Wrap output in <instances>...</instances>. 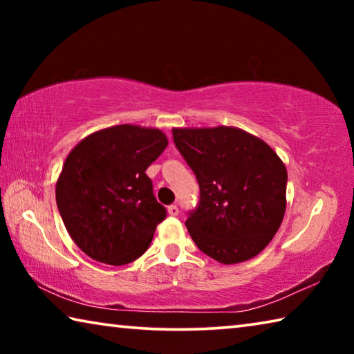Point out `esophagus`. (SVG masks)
<instances>
[{
	"instance_id": "34e87169",
	"label": "esophagus",
	"mask_w": 354,
	"mask_h": 354,
	"mask_svg": "<svg viewBox=\"0 0 354 354\" xmlns=\"http://www.w3.org/2000/svg\"><path fill=\"white\" fill-rule=\"evenodd\" d=\"M167 211H169V215H171V217H176V215L179 214V209H178L176 205L169 206V209H167Z\"/></svg>"
}]
</instances>
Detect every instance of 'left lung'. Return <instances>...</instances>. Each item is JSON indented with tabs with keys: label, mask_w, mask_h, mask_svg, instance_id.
I'll list each match as a JSON object with an SVG mask.
<instances>
[{
	"label": "left lung",
	"mask_w": 354,
	"mask_h": 354,
	"mask_svg": "<svg viewBox=\"0 0 354 354\" xmlns=\"http://www.w3.org/2000/svg\"><path fill=\"white\" fill-rule=\"evenodd\" d=\"M171 131L200 184V205L185 220L196 247L226 266L259 254L284 218L283 160L259 137L236 127Z\"/></svg>",
	"instance_id": "obj_1"
}]
</instances>
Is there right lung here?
<instances>
[{
	"label": "right lung",
	"instance_id": "obj_1",
	"mask_svg": "<svg viewBox=\"0 0 354 354\" xmlns=\"http://www.w3.org/2000/svg\"><path fill=\"white\" fill-rule=\"evenodd\" d=\"M169 139L158 128L117 124L77 143L56 183V203L70 237L92 259L124 266L148 250L167 211L145 170Z\"/></svg>",
	"mask_w": 354,
	"mask_h": 354
}]
</instances>
